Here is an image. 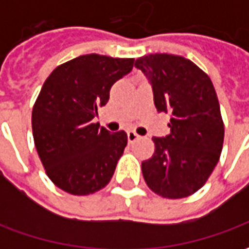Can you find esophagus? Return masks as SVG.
Here are the masks:
<instances>
[{
	"label": "esophagus",
	"instance_id": "esophagus-1",
	"mask_svg": "<svg viewBox=\"0 0 249 249\" xmlns=\"http://www.w3.org/2000/svg\"><path fill=\"white\" fill-rule=\"evenodd\" d=\"M139 139H140V136L137 135L136 132H133V130H129V132H128V141H129V142H135V141H137Z\"/></svg>",
	"mask_w": 249,
	"mask_h": 249
}]
</instances>
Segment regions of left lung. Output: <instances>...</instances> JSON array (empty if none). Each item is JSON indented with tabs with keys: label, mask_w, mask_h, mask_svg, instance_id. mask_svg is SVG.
<instances>
[{
	"label": "left lung",
	"mask_w": 249,
	"mask_h": 249,
	"mask_svg": "<svg viewBox=\"0 0 249 249\" xmlns=\"http://www.w3.org/2000/svg\"><path fill=\"white\" fill-rule=\"evenodd\" d=\"M135 66L152 84L157 110L171 114L169 135L153 137L155 153L141 162L144 180L161 197H188L207 183L223 149L224 123L213 84L181 56L148 54Z\"/></svg>",
	"instance_id": "1"
}]
</instances>
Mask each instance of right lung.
<instances>
[{"mask_svg": "<svg viewBox=\"0 0 249 249\" xmlns=\"http://www.w3.org/2000/svg\"><path fill=\"white\" fill-rule=\"evenodd\" d=\"M133 64L135 58L84 54L57 66L44 82L32 110L33 139L48 178L62 191L87 196L110 181L128 136L93 119Z\"/></svg>", "mask_w": 249, "mask_h": 249, "instance_id": "right-lung-1", "label": "right lung"}]
</instances>
